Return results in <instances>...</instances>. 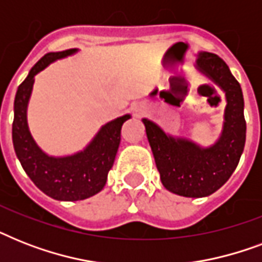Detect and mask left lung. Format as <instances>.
<instances>
[{"label": "left lung", "mask_w": 262, "mask_h": 262, "mask_svg": "<svg viewBox=\"0 0 262 262\" xmlns=\"http://www.w3.org/2000/svg\"><path fill=\"white\" fill-rule=\"evenodd\" d=\"M195 65L226 92L220 139L212 147L201 148L166 135L156 123L143 119L163 186L183 197H205L223 186L239 163L246 140L244 95L227 63L216 54L200 53Z\"/></svg>", "instance_id": "1"}]
</instances>
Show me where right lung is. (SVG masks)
Returning <instances> with one entry per match:
<instances>
[{
    "mask_svg": "<svg viewBox=\"0 0 262 262\" xmlns=\"http://www.w3.org/2000/svg\"><path fill=\"white\" fill-rule=\"evenodd\" d=\"M76 51L77 49L49 53L35 63L27 79L17 88L12 123L14 152L24 171L45 194L61 201L85 200L102 190L106 185L107 174L114 164L122 125L130 118L126 114L106 123L84 151L72 156L53 158L36 145L27 123V106L35 75L55 59L68 57Z\"/></svg>",
    "mask_w": 262,
    "mask_h": 262,
    "instance_id": "1",
    "label": "right lung"
}]
</instances>
